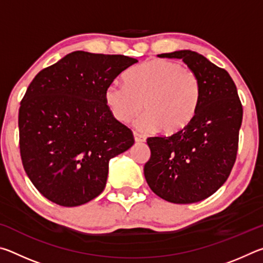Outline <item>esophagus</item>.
<instances>
[{
  "label": "esophagus",
  "mask_w": 263,
  "mask_h": 263,
  "mask_svg": "<svg viewBox=\"0 0 263 263\" xmlns=\"http://www.w3.org/2000/svg\"><path fill=\"white\" fill-rule=\"evenodd\" d=\"M133 136H135V141L136 142H144L145 141V137L140 135V133L133 131Z\"/></svg>",
  "instance_id": "esophagus-1"
}]
</instances>
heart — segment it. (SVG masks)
<instances>
[{
  "mask_svg": "<svg viewBox=\"0 0 263 263\" xmlns=\"http://www.w3.org/2000/svg\"><path fill=\"white\" fill-rule=\"evenodd\" d=\"M125 86L110 84L104 100L111 115L127 123L141 111L136 125L142 131L160 128L164 136L184 131L196 117L201 102V81L180 62L154 59L127 70Z\"/></svg>",
  "mask_w": 263,
  "mask_h": 263,
  "instance_id": "1",
  "label": "heart"
}]
</instances>
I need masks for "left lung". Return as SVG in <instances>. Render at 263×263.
<instances>
[{
	"mask_svg": "<svg viewBox=\"0 0 263 263\" xmlns=\"http://www.w3.org/2000/svg\"><path fill=\"white\" fill-rule=\"evenodd\" d=\"M182 59L198 75L201 102L193 123L175 136L147 138L144 174L155 195L176 204L199 202L225 183L237 159L242 105L224 68L189 50L162 53Z\"/></svg>",
	"mask_w": 263,
	"mask_h": 263,
	"instance_id": "8db88e82",
	"label": "left lung"
}]
</instances>
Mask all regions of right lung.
<instances>
[{"label": "right lung", "instance_id": "obj_1", "mask_svg": "<svg viewBox=\"0 0 263 263\" xmlns=\"http://www.w3.org/2000/svg\"><path fill=\"white\" fill-rule=\"evenodd\" d=\"M137 62L75 51L35 75L21 101L20 152L44 197L69 208L104 190L109 160L135 144L130 128L111 115L104 92Z\"/></svg>", "mask_w": 263, "mask_h": 263}]
</instances>
